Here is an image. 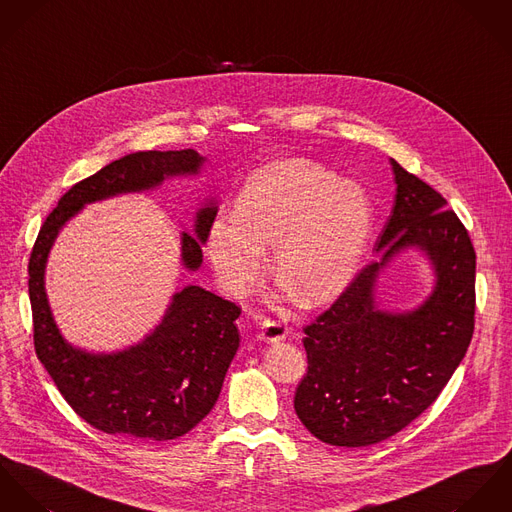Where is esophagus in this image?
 Returning <instances> with one entry per match:
<instances>
[{
  "mask_svg": "<svg viewBox=\"0 0 512 512\" xmlns=\"http://www.w3.org/2000/svg\"><path fill=\"white\" fill-rule=\"evenodd\" d=\"M286 336H288V330L284 328L281 322L265 320L263 328H261V334H259V340H263L265 343H277V341L286 340Z\"/></svg>",
  "mask_w": 512,
  "mask_h": 512,
  "instance_id": "obj_1",
  "label": "esophagus"
}]
</instances>
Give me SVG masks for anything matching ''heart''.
I'll list each match as a JSON object with an SVG mask.
<instances>
[{"mask_svg":"<svg viewBox=\"0 0 512 512\" xmlns=\"http://www.w3.org/2000/svg\"><path fill=\"white\" fill-rule=\"evenodd\" d=\"M373 228L365 188L308 159H286L253 172L235 218L208 231V259L220 286L243 294L261 277L265 249L286 292L306 306L334 300L353 279Z\"/></svg>","mask_w":512,"mask_h":512,"instance_id":"heart-1","label":"heart"}]
</instances>
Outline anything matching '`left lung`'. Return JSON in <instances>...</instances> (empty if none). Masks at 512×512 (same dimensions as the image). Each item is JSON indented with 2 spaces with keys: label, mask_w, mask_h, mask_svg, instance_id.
Returning a JSON list of instances; mask_svg holds the SVG:
<instances>
[{
  "label": "left lung",
  "mask_w": 512,
  "mask_h": 512,
  "mask_svg": "<svg viewBox=\"0 0 512 512\" xmlns=\"http://www.w3.org/2000/svg\"><path fill=\"white\" fill-rule=\"evenodd\" d=\"M395 176L391 216L375 253L302 340L308 373L294 395L300 422L318 440L363 448L395 436L452 379L473 336L475 251L467 229L432 186L389 159ZM414 250L435 277L414 309H385L380 275Z\"/></svg>",
  "instance_id": "8db88e82"
}]
</instances>
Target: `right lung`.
<instances>
[{
	"label": "right lung",
	"mask_w": 512,
	"mask_h": 512,
	"mask_svg": "<svg viewBox=\"0 0 512 512\" xmlns=\"http://www.w3.org/2000/svg\"><path fill=\"white\" fill-rule=\"evenodd\" d=\"M208 159L194 149L127 155L74 184L39 231L29 259L37 357L66 402L88 424L139 440L167 442L202 422L220 397L239 347L241 310L222 296L188 284L172 294L161 322L137 343L90 351L66 340L47 296L45 275L58 233L88 204L159 190L165 180L196 178ZM218 214L210 192L192 216V233H180V265L198 271L202 245Z\"/></svg>",
	"instance_id": "obj_1"
}]
</instances>
